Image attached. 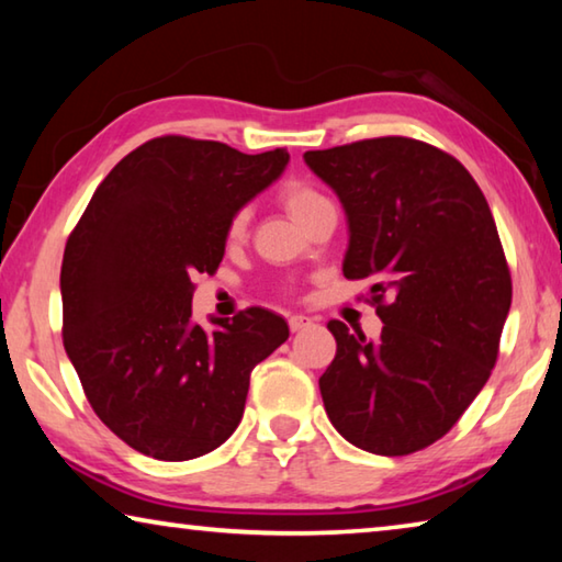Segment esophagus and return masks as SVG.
I'll return each instance as SVG.
<instances>
[{"label":"esophagus","mask_w":562,"mask_h":562,"mask_svg":"<svg viewBox=\"0 0 562 562\" xmlns=\"http://www.w3.org/2000/svg\"><path fill=\"white\" fill-rule=\"evenodd\" d=\"M288 322H290V329H292V331H302V329L312 327V319L304 317V315H290Z\"/></svg>","instance_id":"esophagus-1"}]
</instances>
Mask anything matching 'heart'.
<instances>
[{"label":"heart","instance_id":"obj_1","mask_svg":"<svg viewBox=\"0 0 562 562\" xmlns=\"http://www.w3.org/2000/svg\"><path fill=\"white\" fill-rule=\"evenodd\" d=\"M280 203L284 211L290 213L292 221L302 225L312 213L317 211V207L327 205L329 201L319 193V190L302 183V180H288V183L280 188ZM245 227H247V211L235 213L231 227H227V240H240L245 235Z\"/></svg>","mask_w":562,"mask_h":562}]
</instances>
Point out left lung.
<instances>
[{"instance_id":"left-lung-1","label":"left lung","mask_w":562,"mask_h":562,"mask_svg":"<svg viewBox=\"0 0 562 562\" xmlns=\"http://www.w3.org/2000/svg\"><path fill=\"white\" fill-rule=\"evenodd\" d=\"M349 225L347 280L372 278L382 337L331 319L319 392L335 429L379 456L422 451L459 422L498 357L510 272L491 207L453 156L404 136L307 150Z\"/></svg>"}]
</instances>
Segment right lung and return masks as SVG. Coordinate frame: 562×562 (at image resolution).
<instances>
[{
    "instance_id": "obj_1",
    "label": "right lung",
    "mask_w": 562,
    "mask_h": 562,
    "mask_svg": "<svg viewBox=\"0 0 562 562\" xmlns=\"http://www.w3.org/2000/svg\"><path fill=\"white\" fill-rule=\"evenodd\" d=\"M284 148L247 156L164 136L119 160L61 262L64 349L89 404L131 449L188 461L231 439L250 372L290 327L270 310L193 322V278L215 272L235 213L274 183Z\"/></svg>"
}]
</instances>
